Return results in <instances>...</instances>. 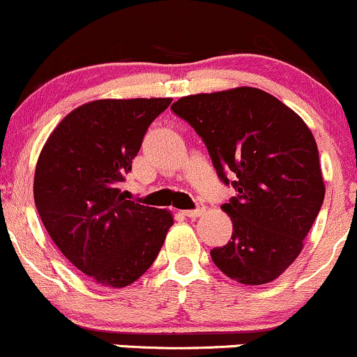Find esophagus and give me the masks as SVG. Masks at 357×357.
Segmentation results:
<instances>
[{"mask_svg":"<svg viewBox=\"0 0 357 357\" xmlns=\"http://www.w3.org/2000/svg\"><path fill=\"white\" fill-rule=\"evenodd\" d=\"M204 211V208H196V210H183L181 213L188 218H196V216H202Z\"/></svg>","mask_w":357,"mask_h":357,"instance_id":"1","label":"esophagus"}]
</instances>
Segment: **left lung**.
I'll list each match as a JSON object with an SVG mask.
<instances>
[{
	"label": "left lung",
	"instance_id": "obj_1",
	"mask_svg": "<svg viewBox=\"0 0 357 357\" xmlns=\"http://www.w3.org/2000/svg\"><path fill=\"white\" fill-rule=\"evenodd\" d=\"M171 110L202 137L220 181L236 191L221 204L233 233L210 252L215 265L240 284L275 280L301 253L326 195L310 129L253 87L188 96Z\"/></svg>",
	"mask_w": 357,
	"mask_h": 357
}]
</instances>
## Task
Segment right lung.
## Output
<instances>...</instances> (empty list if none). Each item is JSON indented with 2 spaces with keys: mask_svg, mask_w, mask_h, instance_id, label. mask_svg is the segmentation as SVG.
Segmentation results:
<instances>
[{
  "mask_svg": "<svg viewBox=\"0 0 357 357\" xmlns=\"http://www.w3.org/2000/svg\"><path fill=\"white\" fill-rule=\"evenodd\" d=\"M171 99L93 100L68 114L36 162L33 195L48 235L100 285L121 289L153 265L171 213L126 199L147 127Z\"/></svg>",
  "mask_w": 357,
  "mask_h": 357,
  "instance_id": "obj_1",
  "label": "right lung"
}]
</instances>
